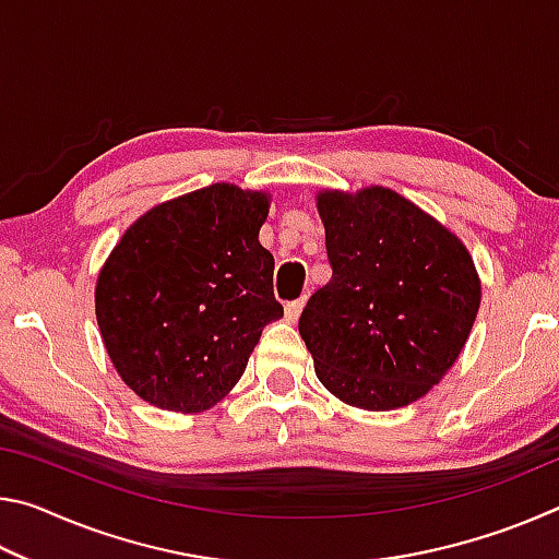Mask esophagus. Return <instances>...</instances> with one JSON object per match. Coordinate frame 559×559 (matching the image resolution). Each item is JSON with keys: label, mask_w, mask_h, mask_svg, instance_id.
I'll return each mask as SVG.
<instances>
[{"label": "esophagus", "mask_w": 559, "mask_h": 559, "mask_svg": "<svg viewBox=\"0 0 559 559\" xmlns=\"http://www.w3.org/2000/svg\"><path fill=\"white\" fill-rule=\"evenodd\" d=\"M302 306H306V296L298 298V300H288V302H286V308H283V313H286L288 323H296V320L300 318Z\"/></svg>", "instance_id": "obj_1"}]
</instances>
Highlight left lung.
I'll return each instance as SVG.
<instances>
[{
    "label": "left lung",
    "instance_id": "8db88e82",
    "mask_svg": "<svg viewBox=\"0 0 559 559\" xmlns=\"http://www.w3.org/2000/svg\"><path fill=\"white\" fill-rule=\"evenodd\" d=\"M318 212L333 278L298 320L318 380L359 409L416 402L456 362L478 313L466 246L384 187L323 192Z\"/></svg>",
    "mask_w": 559,
    "mask_h": 559
}]
</instances>
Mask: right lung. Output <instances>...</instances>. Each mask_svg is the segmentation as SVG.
Instances as JSON below:
<instances>
[{
    "instance_id": "add662e5",
    "label": "right lung",
    "mask_w": 559,
    "mask_h": 559,
    "mask_svg": "<svg viewBox=\"0 0 559 559\" xmlns=\"http://www.w3.org/2000/svg\"><path fill=\"white\" fill-rule=\"evenodd\" d=\"M269 197L212 185L150 210L122 234L96 286L103 343L132 392L202 412L241 380L261 330L283 318L259 243Z\"/></svg>"
}]
</instances>
